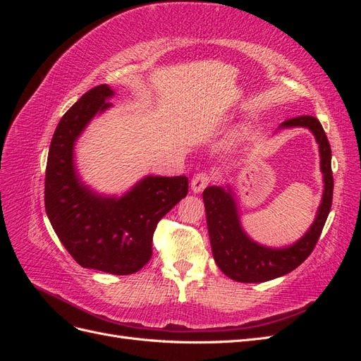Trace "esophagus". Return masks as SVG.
Instances as JSON below:
<instances>
[{"label": "esophagus", "mask_w": 361, "mask_h": 361, "mask_svg": "<svg viewBox=\"0 0 361 361\" xmlns=\"http://www.w3.org/2000/svg\"><path fill=\"white\" fill-rule=\"evenodd\" d=\"M211 180H212L211 174H207V173H204V171L194 174L192 179H191V190H192V192H200V191H203V190L207 187V185H209Z\"/></svg>", "instance_id": "obj_1"}]
</instances>
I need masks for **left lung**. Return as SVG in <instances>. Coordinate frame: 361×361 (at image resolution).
I'll list each match as a JSON object with an SVG mask.
<instances>
[{
    "label": "left lung",
    "instance_id": "left-lung-1",
    "mask_svg": "<svg viewBox=\"0 0 361 361\" xmlns=\"http://www.w3.org/2000/svg\"><path fill=\"white\" fill-rule=\"evenodd\" d=\"M307 128L319 146L321 171L324 174L322 200L314 221L297 243L272 248L257 244L241 226L238 203L232 188L207 187L203 191L207 232H209L215 264L235 281L262 283L289 274L310 256L321 236L333 202L331 147L319 120L313 116H300L283 122L279 129Z\"/></svg>",
    "mask_w": 361,
    "mask_h": 361
}]
</instances>
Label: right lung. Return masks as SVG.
Listing matches in <instances>:
<instances>
[{"mask_svg":"<svg viewBox=\"0 0 361 361\" xmlns=\"http://www.w3.org/2000/svg\"><path fill=\"white\" fill-rule=\"evenodd\" d=\"M110 85L89 90L59 122L51 140L45 209L54 232L82 268L134 274L152 257L158 221L188 194L187 176H146L122 195L96 192L75 166V143L96 114L113 104Z\"/></svg>","mask_w":361,"mask_h":361,"instance_id":"obj_1","label":"right lung"}]
</instances>
